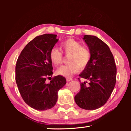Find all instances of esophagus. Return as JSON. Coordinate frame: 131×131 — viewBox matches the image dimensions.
Masks as SVG:
<instances>
[{
  "label": "esophagus",
  "mask_w": 131,
  "mask_h": 131,
  "mask_svg": "<svg viewBox=\"0 0 131 131\" xmlns=\"http://www.w3.org/2000/svg\"><path fill=\"white\" fill-rule=\"evenodd\" d=\"M66 79V81H70L72 80V78H71V77H67V78Z\"/></svg>",
  "instance_id": "esophagus-1"
}]
</instances>
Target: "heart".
Masks as SVG:
<instances>
[{"label": "heart", "instance_id": "heart-1", "mask_svg": "<svg viewBox=\"0 0 131 131\" xmlns=\"http://www.w3.org/2000/svg\"><path fill=\"white\" fill-rule=\"evenodd\" d=\"M62 51L68 58V65H64L57 70V73L61 76L69 77L77 73L80 68L84 69L88 65L91 59V51L86 46H83L80 41L69 39L60 44ZM49 57L51 63L55 66H59L62 62L63 53L58 48L51 49Z\"/></svg>", "mask_w": 131, "mask_h": 131}]
</instances>
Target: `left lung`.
<instances>
[{
	"instance_id": "obj_1",
	"label": "left lung",
	"mask_w": 131,
	"mask_h": 131,
	"mask_svg": "<svg viewBox=\"0 0 131 131\" xmlns=\"http://www.w3.org/2000/svg\"><path fill=\"white\" fill-rule=\"evenodd\" d=\"M83 39L92 56L79 76L88 82L81 83L80 91L74 101L81 108L95 110L105 105L112 94L116 82L117 68L109 47L102 40L91 35H84Z\"/></svg>"
}]
</instances>
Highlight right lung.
Here are the masks:
<instances>
[{"label": "right lung", "mask_w": 131, "mask_h": 131, "mask_svg": "<svg viewBox=\"0 0 131 131\" xmlns=\"http://www.w3.org/2000/svg\"><path fill=\"white\" fill-rule=\"evenodd\" d=\"M58 40L56 35L44 34L29 42L18 58L15 66V81L24 102L37 110L54 107L58 92L66 83L65 77L58 75L46 83L52 74L49 57L51 49Z\"/></svg>", "instance_id": "1"}]
</instances>
